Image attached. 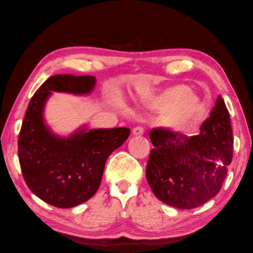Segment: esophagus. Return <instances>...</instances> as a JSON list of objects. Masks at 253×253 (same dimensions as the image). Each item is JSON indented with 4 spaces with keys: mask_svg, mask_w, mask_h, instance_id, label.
<instances>
[{
    "mask_svg": "<svg viewBox=\"0 0 253 253\" xmlns=\"http://www.w3.org/2000/svg\"><path fill=\"white\" fill-rule=\"evenodd\" d=\"M144 132H145V128L142 126H137L134 128V129H132V135H135V136L142 135Z\"/></svg>",
    "mask_w": 253,
    "mask_h": 253,
    "instance_id": "1",
    "label": "esophagus"
}]
</instances>
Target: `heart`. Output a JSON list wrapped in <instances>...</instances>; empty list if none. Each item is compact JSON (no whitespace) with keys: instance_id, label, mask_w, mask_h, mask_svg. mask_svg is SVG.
<instances>
[{"instance_id":"heart-1","label":"heart","mask_w":253,"mask_h":253,"mask_svg":"<svg viewBox=\"0 0 253 253\" xmlns=\"http://www.w3.org/2000/svg\"><path fill=\"white\" fill-rule=\"evenodd\" d=\"M153 106L164 108L159 122L167 129L176 132L188 131L203 121L207 105L190 87L183 84L169 87L151 100Z\"/></svg>"}]
</instances>
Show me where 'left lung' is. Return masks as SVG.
<instances>
[{"mask_svg":"<svg viewBox=\"0 0 253 253\" xmlns=\"http://www.w3.org/2000/svg\"><path fill=\"white\" fill-rule=\"evenodd\" d=\"M149 137L154 148L146 177L160 201L174 208L192 209L221 189L233 151L230 115L221 96L198 135L188 137L159 127L153 128Z\"/></svg>","mask_w":253,"mask_h":253,"instance_id":"8db88e82","label":"left lung"}]
</instances>
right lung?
<instances>
[{
    "instance_id": "right-lung-1",
    "label": "right lung",
    "mask_w": 253,
    "mask_h": 253,
    "mask_svg": "<svg viewBox=\"0 0 253 253\" xmlns=\"http://www.w3.org/2000/svg\"><path fill=\"white\" fill-rule=\"evenodd\" d=\"M95 77L54 75L31 98L18 135V160L34 195L57 208H72L91 198L102 181L108 156L130 134L129 128L81 129L67 138L52 134L43 119L52 91L88 94Z\"/></svg>"
}]
</instances>
